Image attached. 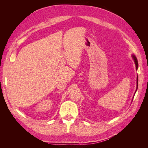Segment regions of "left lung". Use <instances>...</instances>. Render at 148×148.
<instances>
[{
	"label": "left lung",
	"mask_w": 148,
	"mask_h": 148,
	"mask_svg": "<svg viewBox=\"0 0 148 148\" xmlns=\"http://www.w3.org/2000/svg\"><path fill=\"white\" fill-rule=\"evenodd\" d=\"M132 57H133V60H134V62H135V65H136V70H138V60H137V59H136V57H135V55H132ZM138 77H137V80H136L137 86H136V91L137 89H138Z\"/></svg>",
	"instance_id": "obj_1"
}]
</instances>
